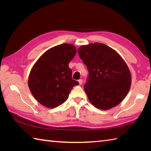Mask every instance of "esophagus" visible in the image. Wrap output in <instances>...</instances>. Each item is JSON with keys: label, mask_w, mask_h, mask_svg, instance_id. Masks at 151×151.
I'll list each match as a JSON object with an SVG mask.
<instances>
[{"label": "esophagus", "mask_w": 151, "mask_h": 151, "mask_svg": "<svg viewBox=\"0 0 151 151\" xmlns=\"http://www.w3.org/2000/svg\"><path fill=\"white\" fill-rule=\"evenodd\" d=\"M82 82H83V81H82V79H80L79 81H78V83H79L80 85H82Z\"/></svg>", "instance_id": "34e87169"}]
</instances>
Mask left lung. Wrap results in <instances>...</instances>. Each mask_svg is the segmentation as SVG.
Listing matches in <instances>:
<instances>
[{
  "instance_id": "obj_1",
  "label": "left lung",
  "mask_w": 151,
  "mask_h": 151,
  "mask_svg": "<svg viewBox=\"0 0 151 151\" xmlns=\"http://www.w3.org/2000/svg\"><path fill=\"white\" fill-rule=\"evenodd\" d=\"M78 53L89 71L84 91L95 108L107 110L116 106L129 93L131 74L119 53L103 43L78 48Z\"/></svg>"
}]
</instances>
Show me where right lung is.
<instances>
[{"label":"right lung","mask_w":151,"mask_h":151,"mask_svg":"<svg viewBox=\"0 0 151 151\" xmlns=\"http://www.w3.org/2000/svg\"><path fill=\"white\" fill-rule=\"evenodd\" d=\"M76 53L72 44L63 43L50 48L32 67L28 85L34 98L48 108L62 104L78 82L72 79L69 63Z\"/></svg>","instance_id":"right-lung-1"}]
</instances>
